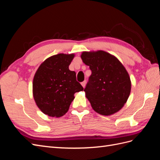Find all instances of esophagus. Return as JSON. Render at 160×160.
I'll return each instance as SVG.
<instances>
[{"label": "esophagus", "instance_id": "1", "mask_svg": "<svg viewBox=\"0 0 160 160\" xmlns=\"http://www.w3.org/2000/svg\"><path fill=\"white\" fill-rule=\"evenodd\" d=\"M85 85H86V81H84L83 82H81V85L83 86V88H85Z\"/></svg>", "mask_w": 160, "mask_h": 160}]
</instances>
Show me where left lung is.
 I'll use <instances>...</instances> for the list:
<instances>
[{"label": "left lung", "instance_id": "1", "mask_svg": "<svg viewBox=\"0 0 160 160\" xmlns=\"http://www.w3.org/2000/svg\"><path fill=\"white\" fill-rule=\"evenodd\" d=\"M81 57L91 71L84 91L92 108L103 115L119 111L131 91L130 78L123 65L103 51L83 52Z\"/></svg>", "mask_w": 160, "mask_h": 160}]
</instances>
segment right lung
Segmentation results:
<instances>
[{
  "label": "right lung",
  "mask_w": 160,
  "mask_h": 160,
  "mask_svg": "<svg viewBox=\"0 0 160 160\" xmlns=\"http://www.w3.org/2000/svg\"><path fill=\"white\" fill-rule=\"evenodd\" d=\"M74 55L58 54L48 58L38 67L33 79L35 102L42 113L59 118L69 110L76 92L83 90L76 72L69 69Z\"/></svg>",
  "instance_id": "1"
}]
</instances>
